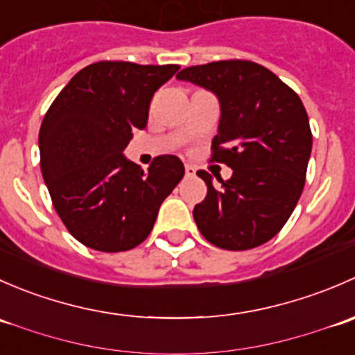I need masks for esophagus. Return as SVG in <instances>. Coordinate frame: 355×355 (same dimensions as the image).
Here are the masks:
<instances>
[{
  "instance_id": "obj_1",
  "label": "esophagus",
  "mask_w": 355,
  "mask_h": 355,
  "mask_svg": "<svg viewBox=\"0 0 355 355\" xmlns=\"http://www.w3.org/2000/svg\"><path fill=\"white\" fill-rule=\"evenodd\" d=\"M185 177H196V168L192 164H185Z\"/></svg>"
}]
</instances>
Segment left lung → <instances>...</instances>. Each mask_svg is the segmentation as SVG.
Wrapping results in <instances>:
<instances>
[{"instance_id": "left-lung-1", "label": "left lung", "mask_w": 355, "mask_h": 355, "mask_svg": "<svg viewBox=\"0 0 355 355\" xmlns=\"http://www.w3.org/2000/svg\"><path fill=\"white\" fill-rule=\"evenodd\" d=\"M178 80L213 92L220 123L213 159L234 170L214 189L199 170L207 196L194 220L207 242L227 250H247L271 241L297 206L313 149L309 118L299 96L273 71L244 60L184 68Z\"/></svg>"}]
</instances>
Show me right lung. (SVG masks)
Instances as JSON below:
<instances>
[{"label":"right lung","instance_id":"add662e5","mask_svg":"<svg viewBox=\"0 0 355 355\" xmlns=\"http://www.w3.org/2000/svg\"><path fill=\"white\" fill-rule=\"evenodd\" d=\"M178 65L99 62L71 77L39 132L42 178L55 209L80 244L103 252L134 249L151 234L161 202L185 173L173 155L148 171L127 156L144 130L155 92Z\"/></svg>","mask_w":355,"mask_h":355}]
</instances>
